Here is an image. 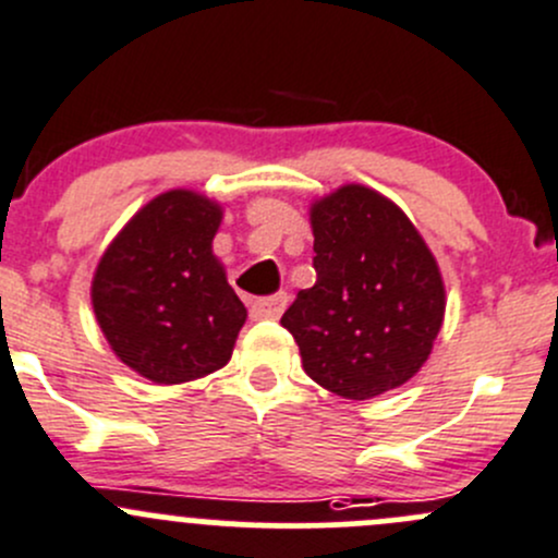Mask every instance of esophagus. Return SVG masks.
I'll return each mask as SVG.
<instances>
[{
    "instance_id": "obj_1",
    "label": "esophagus",
    "mask_w": 558,
    "mask_h": 558,
    "mask_svg": "<svg viewBox=\"0 0 558 558\" xmlns=\"http://www.w3.org/2000/svg\"><path fill=\"white\" fill-rule=\"evenodd\" d=\"M286 305H289V294H275V296H264V300H256L251 305V315L256 320H275L280 318V313L286 311Z\"/></svg>"
}]
</instances>
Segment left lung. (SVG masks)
Segmentation results:
<instances>
[{
    "label": "left lung",
    "instance_id": "obj_1",
    "mask_svg": "<svg viewBox=\"0 0 558 558\" xmlns=\"http://www.w3.org/2000/svg\"><path fill=\"white\" fill-rule=\"evenodd\" d=\"M315 286L280 324L302 367L345 399H373L413 378L442 326L440 269L402 210L378 191L342 185L313 213Z\"/></svg>",
    "mask_w": 558,
    "mask_h": 558
}]
</instances>
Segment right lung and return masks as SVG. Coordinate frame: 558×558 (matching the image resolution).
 Here are the masks:
<instances>
[{
    "label": "right lung",
    "mask_w": 558,
    "mask_h": 558,
    "mask_svg": "<svg viewBox=\"0 0 558 558\" xmlns=\"http://www.w3.org/2000/svg\"><path fill=\"white\" fill-rule=\"evenodd\" d=\"M221 207L167 191L107 247L92 300L107 342L154 384H185L232 356L245 305L213 256Z\"/></svg>",
    "instance_id": "add662e5"
}]
</instances>
